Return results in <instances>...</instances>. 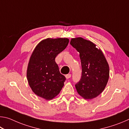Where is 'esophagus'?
<instances>
[{
  "label": "esophagus",
  "instance_id": "obj_1",
  "mask_svg": "<svg viewBox=\"0 0 129 129\" xmlns=\"http://www.w3.org/2000/svg\"><path fill=\"white\" fill-rule=\"evenodd\" d=\"M65 77H66V78H67V79H69V78L71 77V74H68V75H67L66 76H65Z\"/></svg>",
  "mask_w": 129,
  "mask_h": 129
}]
</instances>
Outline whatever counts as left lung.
Wrapping results in <instances>:
<instances>
[{"label":"left lung","mask_w":129,"mask_h":129,"mask_svg":"<svg viewBox=\"0 0 129 129\" xmlns=\"http://www.w3.org/2000/svg\"><path fill=\"white\" fill-rule=\"evenodd\" d=\"M70 44L79 52L82 67L76 90L84 99H92L105 88L109 77V65L102 51L91 41L78 38L72 39Z\"/></svg>","instance_id":"1"}]
</instances>
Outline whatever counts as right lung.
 <instances>
[{"mask_svg": "<svg viewBox=\"0 0 129 129\" xmlns=\"http://www.w3.org/2000/svg\"><path fill=\"white\" fill-rule=\"evenodd\" d=\"M69 39H47L37 45L28 63L27 76L32 91L45 100L60 93L66 80L60 73L55 58L66 48Z\"/></svg>", "mask_w": 129, "mask_h": 129, "instance_id": "obj_1", "label": "right lung"}]
</instances>
